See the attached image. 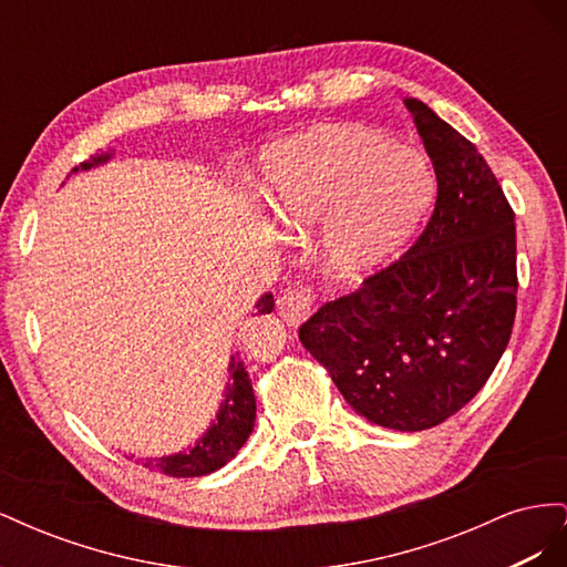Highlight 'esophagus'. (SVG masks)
Masks as SVG:
<instances>
[{"label":"esophagus","mask_w":567,"mask_h":567,"mask_svg":"<svg viewBox=\"0 0 567 567\" xmlns=\"http://www.w3.org/2000/svg\"><path fill=\"white\" fill-rule=\"evenodd\" d=\"M312 305H315V293L310 288H290L277 300L279 315L284 317L286 323L298 326L307 317L312 315Z\"/></svg>","instance_id":"1"}]
</instances>
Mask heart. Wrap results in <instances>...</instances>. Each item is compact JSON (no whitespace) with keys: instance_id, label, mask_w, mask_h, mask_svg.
<instances>
[{"instance_id":"1","label":"heart","mask_w":567,"mask_h":567,"mask_svg":"<svg viewBox=\"0 0 567 567\" xmlns=\"http://www.w3.org/2000/svg\"><path fill=\"white\" fill-rule=\"evenodd\" d=\"M265 200L281 227L310 231L336 274L367 271L398 250L433 200L416 151L359 127H319L269 151Z\"/></svg>"}]
</instances>
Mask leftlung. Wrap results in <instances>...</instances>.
<instances>
[{
    "label": "left lung",
    "mask_w": 567,
    "mask_h": 567,
    "mask_svg": "<svg viewBox=\"0 0 567 567\" xmlns=\"http://www.w3.org/2000/svg\"><path fill=\"white\" fill-rule=\"evenodd\" d=\"M404 104L435 167V210L414 246L298 336L359 416L414 433L454 416L499 364L518 271L513 208L485 158L423 101Z\"/></svg>",
    "instance_id": "8db88e82"
}]
</instances>
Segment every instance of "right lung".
Returning a JSON list of instances; mask_svg holds the SVG:
<instances>
[{
	"label": "right lung",
	"mask_w": 567,
	"mask_h": 567,
	"mask_svg": "<svg viewBox=\"0 0 567 567\" xmlns=\"http://www.w3.org/2000/svg\"><path fill=\"white\" fill-rule=\"evenodd\" d=\"M109 158V153L106 156H90V161L80 163V167H75L73 173H78V169H90L99 163H106ZM255 307L260 315H269L274 310V298L267 293L257 300ZM229 381L231 383L227 385L225 402L219 406L217 421L208 427V433H205L192 450L173 456L146 458L142 461V466L169 477H198L229 463L238 454V450L244 447L255 425V392L241 359L231 357Z\"/></svg>",
	"instance_id": "obj_1"
}]
</instances>
